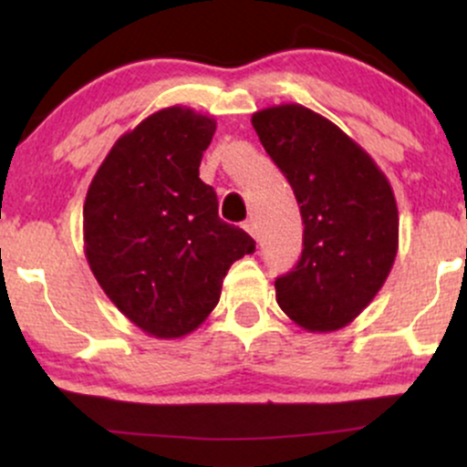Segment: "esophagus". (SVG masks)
Listing matches in <instances>:
<instances>
[{"mask_svg":"<svg viewBox=\"0 0 467 467\" xmlns=\"http://www.w3.org/2000/svg\"><path fill=\"white\" fill-rule=\"evenodd\" d=\"M241 228H244L245 233L250 234V237H254V239H256V223L252 222V219H245V222L241 223Z\"/></svg>","mask_w":467,"mask_h":467,"instance_id":"34e87169","label":"esophagus"}]
</instances>
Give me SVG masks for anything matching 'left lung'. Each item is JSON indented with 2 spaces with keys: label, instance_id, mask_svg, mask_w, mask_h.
<instances>
[{
  "label": "left lung",
  "instance_id": "obj_1",
  "mask_svg": "<svg viewBox=\"0 0 467 467\" xmlns=\"http://www.w3.org/2000/svg\"><path fill=\"white\" fill-rule=\"evenodd\" d=\"M252 127L305 223L301 259L275 281L278 307L307 331L340 329L373 301L395 264L393 189L360 144L307 107H267L252 114Z\"/></svg>",
  "mask_w": 467,
  "mask_h": 467
}]
</instances>
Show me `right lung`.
Masks as SVG:
<instances>
[{
	"label": "right lung",
	"mask_w": 467,
	"mask_h": 467,
	"mask_svg": "<svg viewBox=\"0 0 467 467\" xmlns=\"http://www.w3.org/2000/svg\"><path fill=\"white\" fill-rule=\"evenodd\" d=\"M217 122L173 105L118 138L83 206L85 256L96 281L133 325L173 340L195 331L222 296L230 265L254 239L217 215L200 180Z\"/></svg>",
	"instance_id": "right-lung-1"
}]
</instances>
